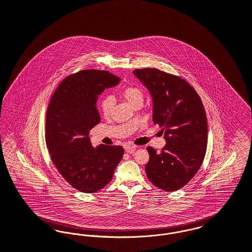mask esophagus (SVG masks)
Instances as JSON below:
<instances>
[{"mask_svg": "<svg viewBox=\"0 0 252 252\" xmlns=\"http://www.w3.org/2000/svg\"><path fill=\"white\" fill-rule=\"evenodd\" d=\"M124 148H125V150H126V152H127V153H129V154H132L134 153V151H135V149L137 148L136 146H133V145H125L124 146Z\"/></svg>", "mask_w": 252, "mask_h": 252, "instance_id": "1", "label": "esophagus"}]
</instances>
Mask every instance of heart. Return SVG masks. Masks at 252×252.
Wrapping results in <instances>:
<instances>
[{
	"label": "heart",
	"instance_id": "heart-1",
	"mask_svg": "<svg viewBox=\"0 0 252 252\" xmlns=\"http://www.w3.org/2000/svg\"><path fill=\"white\" fill-rule=\"evenodd\" d=\"M121 96L133 106L137 103H143L144 101V92L142 89L138 86L130 85L122 89ZM114 106V101L111 97H105L100 102V109L105 118H108L111 113Z\"/></svg>",
	"mask_w": 252,
	"mask_h": 252
}]
</instances>
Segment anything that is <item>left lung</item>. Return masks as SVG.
<instances>
[{
	"label": "left lung",
	"instance_id": "1",
	"mask_svg": "<svg viewBox=\"0 0 252 252\" xmlns=\"http://www.w3.org/2000/svg\"><path fill=\"white\" fill-rule=\"evenodd\" d=\"M133 74L152 96L153 123L163 129L166 145L161 152L148 147L146 173L164 191L187 185L202 165L207 146L206 111L196 90L184 79L157 68L135 69Z\"/></svg>",
	"mask_w": 252,
	"mask_h": 252
}]
</instances>
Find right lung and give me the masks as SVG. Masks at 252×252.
<instances>
[{"label":"right lung","mask_w":252,"mask_h":252,"mask_svg":"<svg viewBox=\"0 0 252 252\" xmlns=\"http://www.w3.org/2000/svg\"><path fill=\"white\" fill-rule=\"evenodd\" d=\"M121 79L106 70L67 76L54 91L45 119V143L60 174L81 192L102 189L113 178L124 155L121 146L93 148L89 130L101 121L99 95Z\"/></svg>","instance_id":"1"}]
</instances>
